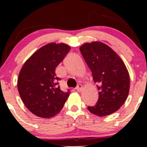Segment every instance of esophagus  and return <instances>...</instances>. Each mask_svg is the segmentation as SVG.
<instances>
[{"label":"esophagus","mask_w":147,"mask_h":147,"mask_svg":"<svg viewBox=\"0 0 147 147\" xmlns=\"http://www.w3.org/2000/svg\"><path fill=\"white\" fill-rule=\"evenodd\" d=\"M82 88H83V87H82V84H78V87H76V90H77V91L80 92V91H82Z\"/></svg>","instance_id":"34e87169"}]
</instances>
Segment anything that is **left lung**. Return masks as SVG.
<instances>
[{
	"label": "left lung",
	"mask_w": 147,
	"mask_h": 147,
	"mask_svg": "<svg viewBox=\"0 0 147 147\" xmlns=\"http://www.w3.org/2000/svg\"><path fill=\"white\" fill-rule=\"evenodd\" d=\"M80 50L99 90L98 101L95 106L88 107V110L99 117L117 112L129 92V74L125 64L110 47L102 42L84 43Z\"/></svg>",
	"instance_id": "obj_1"
}]
</instances>
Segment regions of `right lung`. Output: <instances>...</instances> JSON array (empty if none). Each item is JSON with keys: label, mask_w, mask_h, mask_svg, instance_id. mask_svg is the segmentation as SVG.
Segmentation results:
<instances>
[{"label": "right lung", "mask_w": 147, "mask_h": 147, "mask_svg": "<svg viewBox=\"0 0 147 147\" xmlns=\"http://www.w3.org/2000/svg\"><path fill=\"white\" fill-rule=\"evenodd\" d=\"M70 47L50 42L35 51L22 67L18 78V90L30 112L42 118L55 116L63 108L69 92H63L57 85L55 68Z\"/></svg>", "instance_id": "1"}]
</instances>
